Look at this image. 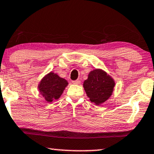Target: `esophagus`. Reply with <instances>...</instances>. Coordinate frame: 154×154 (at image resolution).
Listing matches in <instances>:
<instances>
[{
    "mask_svg": "<svg viewBox=\"0 0 154 154\" xmlns=\"http://www.w3.org/2000/svg\"><path fill=\"white\" fill-rule=\"evenodd\" d=\"M72 83H73V84H80V83H81V81L78 79V80L73 81H72Z\"/></svg>",
    "mask_w": 154,
    "mask_h": 154,
    "instance_id": "34e87169",
    "label": "esophagus"
}]
</instances>
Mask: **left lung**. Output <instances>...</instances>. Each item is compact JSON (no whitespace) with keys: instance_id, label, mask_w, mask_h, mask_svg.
<instances>
[{"instance_id":"left-lung-1","label":"left lung","mask_w":154,"mask_h":154,"mask_svg":"<svg viewBox=\"0 0 154 154\" xmlns=\"http://www.w3.org/2000/svg\"><path fill=\"white\" fill-rule=\"evenodd\" d=\"M115 86L114 81L105 71L96 69L91 71L88 79L83 83L85 89L90 100L96 105L104 103L111 96Z\"/></svg>"}]
</instances>
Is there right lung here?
<instances>
[{
    "mask_svg": "<svg viewBox=\"0 0 154 154\" xmlns=\"http://www.w3.org/2000/svg\"><path fill=\"white\" fill-rule=\"evenodd\" d=\"M67 85V81L51 72L41 80L38 88L45 100L52 102L60 98Z\"/></svg>",
    "mask_w": 154,
    "mask_h": 154,
    "instance_id": "add662e5",
    "label": "right lung"
}]
</instances>
